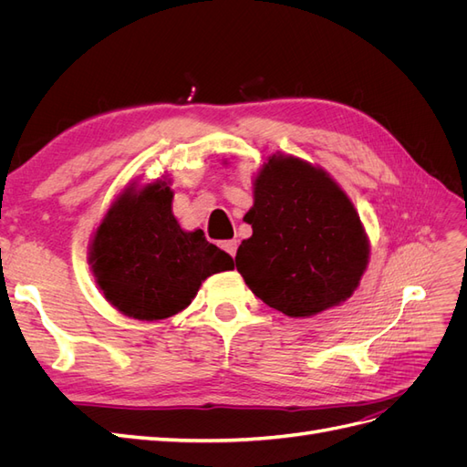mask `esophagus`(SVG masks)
<instances>
[{"instance_id": "34e87169", "label": "esophagus", "mask_w": 467, "mask_h": 467, "mask_svg": "<svg viewBox=\"0 0 467 467\" xmlns=\"http://www.w3.org/2000/svg\"><path fill=\"white\" fill-rule=\"evenodd\" d=\"M220 247H222L225 253H228V255L235 257V251H237V242H235V239H228V242H222Z\"/></svg>"}]
</instances>
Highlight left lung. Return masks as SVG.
I'll return each instance as SVG.
<instances>
[{
  "label": "left lung",
  "instance_id": "obj_1",
  "mask_svg": "<svg viewBox=\"0 0 467 467\" xmlns=\"http://www.w3.org/2000/svg\"><path fill=\"white\" fill-rule=\"evenodd\" d=\"M245 214L253 235L235 266L251 292L290 317H309L350 298L370 244L355 204L327 171L294 155L268 158Z\"/></svg>",
  "mask_w": 467,
  "mask_h": 467
}]
</instances>
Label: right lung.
<instances>
[{
  "mask_svg": "<svg viewBox=\"0 0 467 467\" xmlns=\"http://www.w3.org/2000/svg\"><path fill=\"white\" fill-rule=\"evenodd\" d=\"M173 191L158 179L126 187L89 245V265L105 298L124 316L158 321L185 309L210 275L232 271L228 253L202 230H181Z\"/></svg>",
  "mask_w": 467,
  "mask_h": 467,
  "instance_id": "1",
  "label": "right lung"
}]
</instances>
